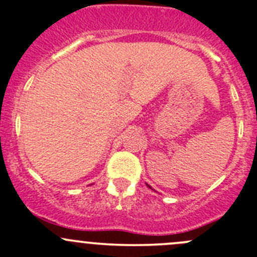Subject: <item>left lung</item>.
Here are the masks:
<instances>
[{
    "label": "left lung",
    "instance_id": "1",
    "mask_svg": "<svg viewBox=\"0 0 257 257\" xmlns=\"http://www.w3.org/2000/svg\"><path fill=\"white\" fill-rule=\"evenodd\" d=\"M148 186H149V185H148ZM149 188H152V186H149Z\"/></svg>",
    "mask_w": 257,
    "mask_h": 257
}]
</instances>
